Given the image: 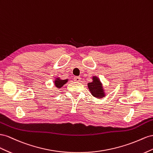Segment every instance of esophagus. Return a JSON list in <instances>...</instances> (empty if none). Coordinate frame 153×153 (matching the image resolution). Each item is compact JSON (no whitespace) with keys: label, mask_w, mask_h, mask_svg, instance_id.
<instances>
[{"label":"esophagus","mask_w":153,"mask_h":153,"mask_svg":"<svg viewBox=\"0 0 153 153\" xmlns=\"http://www.w3.org/2000/svg\"><path fill=\"white\" fill-rule=\"evenodd\" d=\"M74 80L76 82H79L81 81V78L79 77H75L74 78Z\"/></svg>","instance_id":"34e87169"}]
</instances>
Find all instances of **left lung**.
<instances>
[{
  "mask_svg": "<svg viewBox=\"0 0 153 153\" xmlns=\"http://www.w3.org/2000/svg\"><path fill=\"white\" fill-rule=\"evenodd\" d=\"M88 86L91 94L94 97L97 98H102L103 96H104L102 84L97 77H93V81L88 83Z\"/></svg>",
  "mask_w": 153,
  "mask_h": 153,
  "instance_id": "left-lung-1",
  "label": "left lung"
}]
</instances>
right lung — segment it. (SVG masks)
<instances>
[{
	"label": "right lung",
	"mask_w": 153,
	"mask_h": 153,
	"mask_svg": "<svg viewBox=\"0 0 153 153\" xmlns=\"http://www.w3.org/2000/svg\"><path fill=\"white\" fill-rule=\"evenodd\" d=\"M68 79H65V80H62L60 79L59 78H57V79H56V81H54V84L56 85V86L57 87V88H62V87L67 82Z\"/></svg>",
	"instance_id": "right-lung-1"
}]
</instances>
